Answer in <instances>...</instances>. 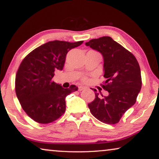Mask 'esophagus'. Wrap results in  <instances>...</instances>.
I'll list each match as a JSON object with an SVG mask.
<instances>
[{"label":"esophagus","mask_w":159,"mask_h":159,"mask_svg":"<svg viewBox=\"0 0 159 159\" xmlns=\"http://www.w3.org/2000/svg\"><path fill=\"white\" fill-rule=\"evenodd\" d=\"M85 89H86V88H85L84 86H79V91H83V90H84Z\"/></svg>","instance_id":"34e87169"}]
</instances>
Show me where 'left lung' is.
Here are the masks:
<instances>
[{
	"label": "left lung",
	"mask_w": 159,
	"mask_h": 159,
	"mask_svg": "<svg viewBox=\"0 0 159 159\" xmlns=\"http://www.w3.org/2000/svg\"><path fill=\"white\" fill-rule=\"evenodd\" d=\"M86 46L98 51L103 58V88L107 96L95 93V99L88 104L91 113L108 124L119 122L124 113L134 105L141 89L140 66L136 57L112 38L103 36L90 40Z\"/></svg>",
	"instance_id": "left-lung-1"
}]
</instances>
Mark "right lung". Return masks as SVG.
<instances>
[{
  "mask_svg": "<svg viewBox=\"0 0 159 159\" xmlns=\"http://www.w3.org/2000/svg\"><path fill=\"white\" fill-rule=\"evenodd\" d=\"M83 41H49L25 57L16 76V93L23 109L40 124H48L66 111V97L78 90L75 85L63 89L53 81L55 70H62L66 54Z\"/></svg>",
  "mask_w": 159,
  "mask_h": 159,
  "instance_id": "1",
  "label": "right lung"
}]
</instances>
